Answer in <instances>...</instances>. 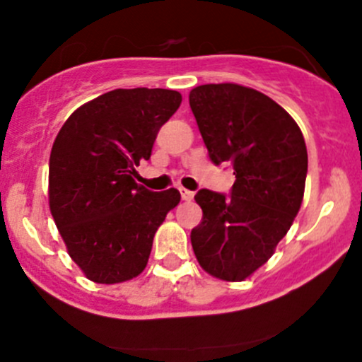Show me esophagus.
Wrapping results in <instances>:
<instances>
[{
    "instance_id": "esophagus-1",
    "label": "esophagus",
    "mask_w": 362,
    "mask_h": 362,
    "mask_svg": "<svg viewBox=\"0 0 362 362\" xmlns=\"http://www.w3.org/2000/svg\"><path fill=\"white\" fill-rule=\"evenodd\" d=\"M180 196H182V199H184V202H191V199L194 198V192L187 191V189H184V187H180Z\"/></svg>"
}]
</instances>
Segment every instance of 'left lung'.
I'll use <instances>...</instances> for the list:
<instances>
[{"label":"left lung","mask_w":362,"mask_h":362,"mask_svg":"<svg viewBox=\"0 0 362 362\" xmlns=\"http://www.w3.org/2000/svg\"><path fill=\"white\" fill-rule=\"evenodd\" d=\"M189 105L211 163H231V194L202 189V224L191 231L199 266L242 282L273 255L305 194L308 154L296 120L259 90L238 83L194 87Z\"/></svg>","instance_id":"left-lung-1"}]
</instances>
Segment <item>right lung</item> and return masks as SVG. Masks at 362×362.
<instances>
[{"label":"right lung","instance_id":"add662e5","mask_svg":"<svg viewBox=\"0 0 362 362\" xmlns=\"http://www.w3.org/2000/svg\"><path fill=\"white\" fill-rule=\"evenodd\" d=\"M182 94L115 89L76 108L52 145L49 204L69 257L96 284H120L145 269L152 242L180 192L134 182L160 126Z\"/></svg>","mask_w":362,"mask_h":362}]
</instances>
